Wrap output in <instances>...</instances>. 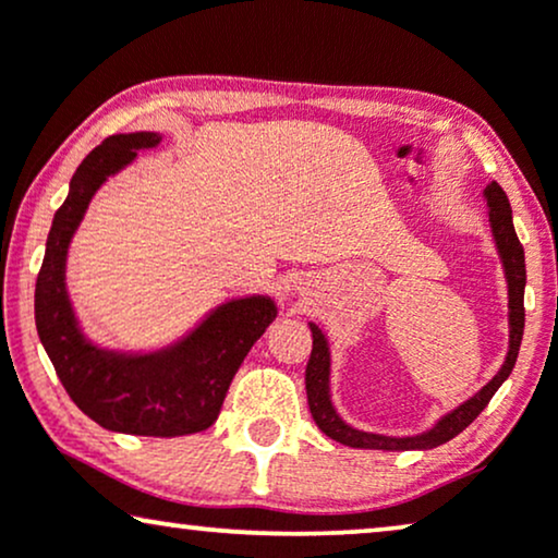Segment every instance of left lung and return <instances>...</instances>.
Masks as SVG:
<instances>
[{"label":"left lung","mask_w":558,"mask_h":558,"mask_svg":"<svg viewBox=\"0 0 558 558\" xmlns=\"http://www.w3.org/2000/svg\"><path fill=\"white\" fill-rule=\"evenodd\" d=\"M487 208H490V228L498 243V254L502 258V269H506L508 279V325H510V342H508V355L502 368L498 371L490 384L480 388L470 401H464L462 407L449 411L447 416H441L429 432L416 434V437H384V434H371L353 429V426L342 422L330 401V348H327V338L317 325L310 323L312 330V355L304 371V384H307V401L315 424L323 429L327 437L340 441V445L357 447V449H386V452H407V449H434L445 441L454 439L457 434L468 429L475 422L495 391L502 386V380L513 371L518 350H521L523 340V325H525V310H523V289H525V256L523 246L518 241L515 228H513V210H510L508 195L502 193L498 182H490L485 187Z\"/></svg>","instance_id":"obj_1"}]
</instances>
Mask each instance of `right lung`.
<instances>
[{"label": "right lung", "instance_id": "obj_1", "mask_svg": "<svg viewBox=\"0 0 558 558\" xmlns=\"http://www.w3.org/2000/svg\"><path fill=\"white\" fill-rule=\"evenodd\" d=\"M155 132L113 134L83 159L45 246L35 284V325L60 384L83 414L104 429L140 437H182L208 429L220 414L243 357L277 317L269 296H246L213 310L187 338L147 355L96 348L83 338L65 292V254L90 197Z\"/></svg>", "mask_w": 558, "mask_h": 558}]
</instances>
